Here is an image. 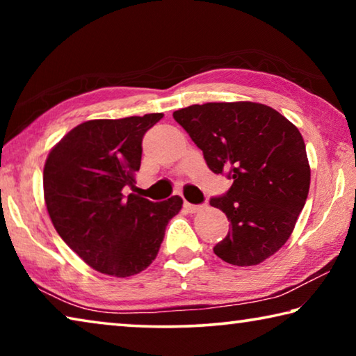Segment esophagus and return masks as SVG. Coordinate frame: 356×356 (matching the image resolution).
I'll list each match as a JSON object with an SVG mask.
<instances>
[{"instance_id":"1","label":"esophagus","mask_w":356,"mask_h":356,"mask_svg":"<svg viewBox=\"0 0 356 356\" xmlns=\"http://www.w3.org/2000/svg\"><path fill=\"white\" fill-rule=\"evenodd\" d=\"M184 209H185L188 213H197V212H201V210L204 209V206H195V204L184 202Z\"/></svg>"}]
</instances>
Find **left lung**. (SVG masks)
<instances>
[{"mask_svg": "<svg viewBox=\"0 0 356 356\" xmlns=\"http://www.w3.org/2000/svg\"><path fill=\"white\" fill-rule=\"evenodd\" d=\"M215 174L234 184L210 200L231 220L215 246L238 267L264 262L284 245L308 197L311 168L303 136L291 120L256 102H210L172 113Z\"/></svg>", "mask_w": 356, "mask_h": 356, "instance_id": "obj_1", "label": "left lung"}]
</instances>
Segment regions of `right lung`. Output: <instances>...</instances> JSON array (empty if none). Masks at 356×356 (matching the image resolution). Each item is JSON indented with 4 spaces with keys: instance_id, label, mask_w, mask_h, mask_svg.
Listing matches in <instances>:
<instances>
[{
    "instance_id": "right-lung-1",
    "label": "right lung",
    "mask_w": 356,
    "mask_h": 356,
    "mask_svg": "<svg viewBox=\"0 0 356 356\" xmlns=\"http://www.w3.org/2000/svg\"><path fill=\"white\" fill-rule=\"evenodd\" d=\"M161 113L124 119L86 120L61 138L44 166V200L61 238L89 267L127 278L152 264L168 221L182 209L172 196L152 202L125 197L136 184L141 143Z\"/></svg>"
}]
</instances>
